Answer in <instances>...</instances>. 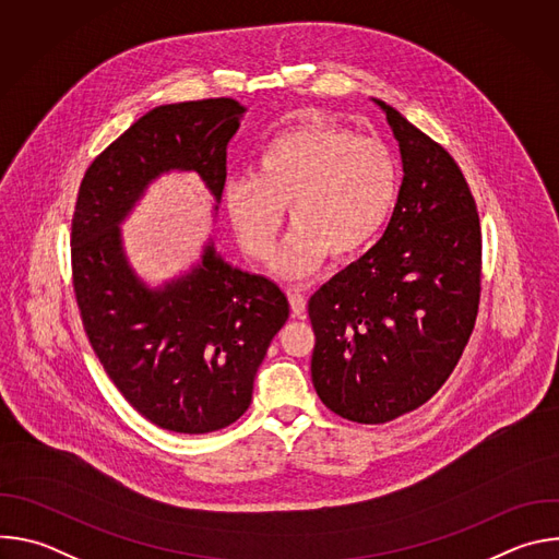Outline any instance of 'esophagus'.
<instances>
[{
    "mask_svg": "<svg viewBox=\"0 0 559 559\" xmlns=\"http://www.w3.org/2000/svg\"><path fill=\"white\" fill-rule=\"evenodd\" d=\"M289 305H292L294 316H302V313H305V307H307L305 294H300L298 289H292V292H289Z\"/></svg>",
    "mask_w": 559,
    "mask_h": 559,
    "instance_id": "esophagus-1",
    "label": "esophagus"
}]
</instances>
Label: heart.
Returning <instances> with one entry per match:
<instances>
[{"label": "heart", "instance_id": "obj_1", "mask_svg": "<svg viewBox=\"0 0 559 559\" xmlns=\"http://www.w3.org/2000/svg\"><path fill=\"white\" fill-rule=\"evenodd\" d=\"M401 168L378 139L311 121L276 134L261 152L254 177L225 183L223 203L243 252L270 261L289 212V234L274 267L281 276H307L328 257L365 250L393 214Z\"/></svg>", "mask_w": 559, "mask_h": 559}]
</instances>
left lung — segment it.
Wrapping results in <instances>:
<instances>
[{
    "mask_svg": "<svg viewBox=\"0 0 559 559\" xmlns=\"http://www.w3.org/2000/svg\"><path fill=\"white\" fill-rule=\"evenodd\" d=\"M403 156L380 241L309 298L311 382L328 409L380 425L425 405L455 369L480 305L483 231L453 156L373 99Z\"/></svg>",
    "mask_w": 559,
    "mask_h": 559,
    "instance_id": "8db88e82",
    "label": "left lung"
}]
</instances>
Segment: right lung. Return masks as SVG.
Instances as JSON below:
<instances>
[{"mask_svg": "<svg viewBox=\"0 0 559 559\" xmlns=\"http://www.w3.org/2000/svg\"><path fill=\"white\" fill-rule=\"evenodd\" d=\"M243 112L229 97L150 110L91 164L72 214V287L86 336L126 401L175 433L218 431L248 412L289 302L270 278L225 263L214 243L188 274L152 289L126 259L119 223L170 170L197 173L221 203L227 143Z\"/></svg>", "mask_w": 559, "mask_h": 559, "instance_id": "add662e5", "label": "right lung"}]
</instances>
